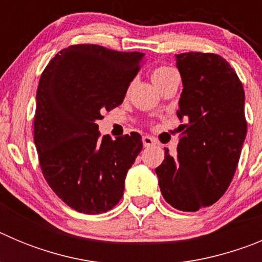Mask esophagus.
Listing matches in <instances>:
<instances>
[{"label": "esophagus", "mask_w": 262, "mask_h": 262, "mask_svg": "<svg viewBox=\"0 0 262 262\" xmlns=\"http://www.w3.org/2000/svg\"><path fill=\"white\" fill-rule=\"evenodd\" d=\"M143 144H144V147H151V145H155L156 144V140H155L154 138H151V136H143Z\"/></svg>", "instance_id": "1"}]
</instances>
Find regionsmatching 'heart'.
Returning <instances> with one entry per match:
<instances>
[{
    "mask_svg": "<svg viewBox=\"0 0 262 262\" xmlns=\"http://www.w3.org/2000/svg\"><path fill=\"white\" fill-rule=\"evenodd\" d=\"M172 73H174V71H173L172 68H168V67H160V68L155 69L154 73H152V81L156 84V82H159L160 80H163V78H165L166 76L169 75H172Z\"/></svg>",
    "mask_w": 262,
    "mask_h": 262,
    "instance_id": "obj_1",
    "label": "heart"
}]
</instances>
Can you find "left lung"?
I'll list each match as a JSON object with an SVG mask.
<instances>
[{
  "label": "left lung",
  "mask_w": 262,
  "mask_h": 262,
  "mask_svg": "<svg viewBox=\"0 0 262 262\" xmlns=\"http://www.w3.org/2000/svg\"><path fill=\"white\" fill-rule=\"evenodd\" d=\"M182 93L177 115V159L165 151L156 168L164 200L181 211L216 202L230 186L247 136L245 94L233 68L219 55H176Z\"/></svg>",
  "instance_id": "1"
}]
</instances>
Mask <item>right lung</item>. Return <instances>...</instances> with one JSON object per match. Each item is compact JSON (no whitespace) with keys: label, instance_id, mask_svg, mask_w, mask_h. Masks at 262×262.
Returning <instances> with one entry per match:
<instances>
[{"label":"right lung","instance_id":"1","mask_svg":"<svg viewBox=\"0 0 262 262\" xmlns=\"http://www.w3.org/2000/svg\"><path fill=\"white\" fill-rule=\"evenodd\" d=\"M143 61L142 52L71 46L40 76L34 119L39 163L51 189L76 211L106 212L123 196L142 136L101 138L97 120L123 102Z\"/></svg>","mask_w":262,"mask_h":262}]
</instances>
